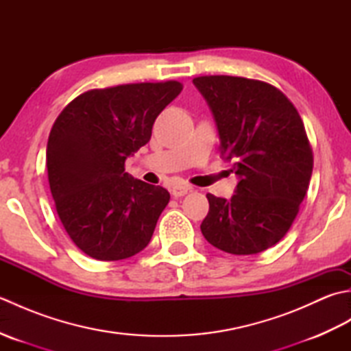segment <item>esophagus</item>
<instances>
[{
  "label": "esophagus",
  "instance_id": "obj_1",
  "mask_svg": "<svg viewBox=\"0 0 351 351\" xmlns=\"http://www.w3.org/2000/svg\"><path fill=\"white\" fill-rule=\"evenodd\" d=\"M170 191L173 197H182L184 195H187V193L190 191V187L189 185H173Z\"/></svg>",
  "mask_w": 351,
  "mask_h": 351
}]
</instances>
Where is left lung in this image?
<instances>
[{
	"label": "left lung",
	"instance_id": "1",
	"mask_svg": "<svg viewBox=\"0 0 351 351\" xmlns=\"http://www.w3.org/2000/svg\"><path fill=\"white\" fill-rule=\"evenodd\" d=\"M193 83L213 111L221 158L240 180L229 200L208 193L200 230L232 255L264 252L285 237L309 187L314 156L302 117L264 81L206 75Z\"/></svg>",
	"mask_w": 351,
	"mask_h": 351
}]
</instances>
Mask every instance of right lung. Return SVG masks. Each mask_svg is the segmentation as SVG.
I'll return each instance as SVG.
<instances>
[{"instance_id": "obj_1", "label": "right lung", "mask_w": 351, "mask_h": 351, "mask_svg": "<svg viewBox=\"0 0 351 351\" xmlns=\"http://www.w3.org/2000/svg\"><path fill=\"white\" fill-rule=\"evenodd\" d=\"M182 90L178 81L93 88L56 119L47 146L51 195L73 244L99 261L134 256L149 244L170 200L166 189L125 171L161 111Z\"/></svg>"}]
</instances>
